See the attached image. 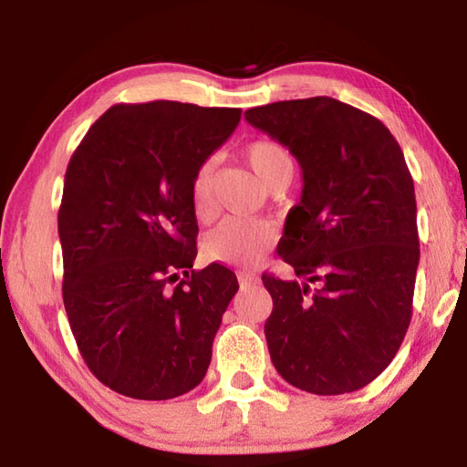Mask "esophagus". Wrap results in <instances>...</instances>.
<instances>
[{"mask_svg": "<svg viewBox=\"0 0 467 467\" xmlns=\"http://www.w3.org/2000/svg\"><path fill=\"white\" fill-rule=\"evenodd\" d=\"M236 278H239L241 288H247V286H253V284H257V275H253V274L239 272L236 274Z\"/></svg>", "mask_w": 467, "mask_h": 467, "instance_id": "34e87169", "label": "esophagus"}]
</instances>
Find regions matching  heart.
Masks as SVG:
<instances>
[{
    "mask_svg": "<svg viewBox=\"0 0 467 467\" xmlns=\"http://www.w3.org/2000/svg\"><path fill=\"white\" fill-rule=\"evenodd\" d=\"M243 158L270 192L286 189L295 172L292 158L274 140L262 138L249 141L243 150ZM189 197L197 218L210 214L212 197H214V161H205L197 167L189 185ZM274 239V231L264 223L226 218L203 236V253L218 264L251 265L272 249Z\"/></svg>",
    "mask_w": 467,
    "mask_h": 467,
    "instance_id": "1",
    "label": "heart"
}]
</instances>
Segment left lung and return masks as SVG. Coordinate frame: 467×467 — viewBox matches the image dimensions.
I'll use <instances>...</instances> for the list:
<instances>
[{"label":"left lung","mask_w":467,"mask_h":467,"mask_svg":"<svg viewBox=\"0 0 467 467\" xmlns=\"http://www.w3.org/2000/svg\"><path fill=\"white\" fill-rule=\"evenodd\" d=\"M244 119L290 150L305 183L278 244L298 280L262 275L274 367L303 391H357L389 367L412 319L420 247L404 152L377 117L329 97Z\"/></svg>","instance_id":"1"}]
</instances>
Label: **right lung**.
<instances>
[{"mask_svg": "<svg viewBox=\"0 0 467 467\" xmlns=\"http://www.w3.org/2000/svg\"><path fill=\"white\" fill-rule=\"evenodd\" d=\"M239 121L241 109L121 102L69 158L57 216L63 305L84 362L117 393L171 400L210 367L239 282L220 264L193 270L189 185Z\"/></svg>", "mask_w": 467, "mask_h": 467, "instance_id": "right-lung-1", "label": "right lung"}]
</instances>
